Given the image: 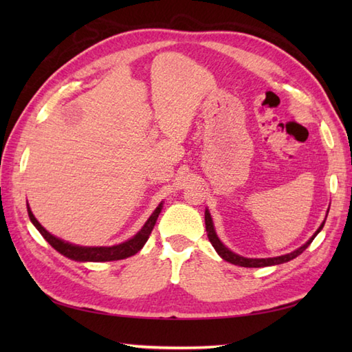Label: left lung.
<instances>
[{"instance_id": "1", "label": "left lung", "mask_w": 352, "mask_h": 352, "mask_svg": "<svg viewBox=\"0 0 352 352\" xmlns=\"http://www.w3.org/2000/svg\"><path fill=\"white\" fill-rule=\"evenodd\" d=\"M330 210V208H328ZM328 214V213H327ZM204 218H206V231H207V236H208V241H210V243L213 245V248L216 250V252L219 254V256L228 261V263H233L236 266H243V267H265V266H274V265H281V263H286V261H290L296 258L300 254H302V251H305V248L313 242V239H315L319 231L324 228V223H325V219L324 222L320 223V227L315 231V234H313L307 242H305L302 246H300V248L292 251L289 254H284V256H278V257H267V258H248V257H243V256H239V254L233 252L231 250H228L226 245H223L221 242V239L218 237V234H216V230H214V226H213V219H212V214L210 212H208V208H206V213H204Z\"/></svg>"}]
</instances>
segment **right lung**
<instances>
[{
    "mask_svg": "<svg viewBox=\"0 0 352 352\" xmlns=\"http://www.w3.org/2000/svg\"><path fill=\"white\" fill-rule=\"evenodd\" d=\"M162 208H163V201L155 207V210L144 223V227H142L133 237H130L129 241L118 245H111V246H81V245H74L71 242H66L63 239L56 237L54 234H51L50 231L45 230L39 223V221L34 218L32 208H30L27 203V212L30 216V221H32V223L37 228V231L43 236L45 241H47L56 251L60 252L62 256L76 261H111V260H122V258L134 256V254L144 248V245L146 243L148 237L151 234V231L155 226L157 218H159Z\"/></svg>",
    "mask_w": 352,
    "mask_h": 352,
    "instance_id": "obj_1",
    "label": "right lung"
}]
</instances>
